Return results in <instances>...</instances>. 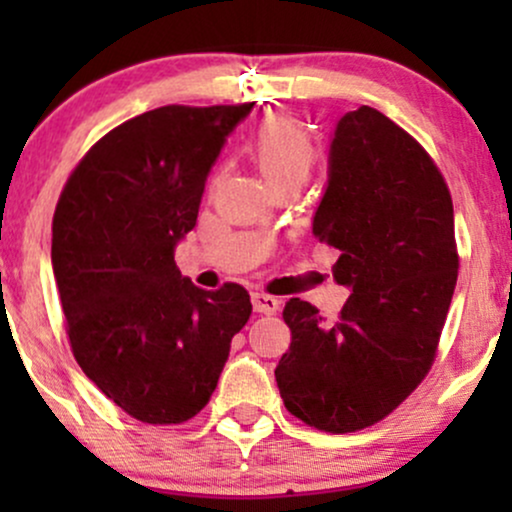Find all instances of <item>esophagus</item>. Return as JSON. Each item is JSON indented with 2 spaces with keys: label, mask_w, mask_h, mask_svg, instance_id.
<instances>
[{
  "label": "esophagus",
  "mask_w": 512,
  "mask_h": 512,
  "mask_svg": "<svg viewBox=\"0 0 512 512\" xmlns=\"http://www.w3.org/2000/svg\"><path fill=\"white\" fill-rule=\"evenodd\" d=\"M279 305V298L267 296V293H252V308H255V313L274 315L279 310Z\"/></svg>",
  "instance_id": "obj_1"
}]
</instances>
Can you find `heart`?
<instances>
[{
  "label": "heart",
  "mask_w": 512,
  "mask_h": 512,
  "mask_svg": "<svg viewBox=\"0 0 512 512\" xmlns=\"http://www.w3.org/2000/svg\"><path fill=\"white\" fill-rule=\"evenodd\" d=\"M250 154L274 192L281 187L301 190L315 168L317 146L301 122L272 115L257 125L250 139Z\"/></svg>",
  "instance_id": "heart-1"
}]
</instances>
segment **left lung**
Masks as SVG:
<instances>
[{"label":"left lung","instance_id":"left-lung-1","mask_svg":"<svg viewBox=\"0 0 512 512\" xmlns=\"http://www.w3.org/2000/svg\"><path fill=\"white\" fill-rule=\"evenodd\" d=\"M313 236L339 250L351 296L337 320L291 298V346L276 366L284 407L325 433L383 421L426 378L457 284L452 197L428 151L361 105L334 129Z\"/></svg>","mask_w":512,"mask_h":512}]
</instances>
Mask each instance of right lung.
Listing matches in <instances>:
<instances>
[{
  "label": "right lung",
  "mask_w": 512,
  "mask_h": 512,
  "mask_svg": "<svg viewBox=\"0 0 512 512\" xmlns=\"http://www.w3.org/2000/svg\"><path fill=\"white\" fill-rule=\"evenodd\" d=\"M250 110L163 105L132 117L86 151L57 199L52 269L72 354L144 424H185L207 407L233 334L250 320L243 286L199 289L173 257L223 142Z\"/></svg>",
  "instance_id": "add662e5"
}]
</instances>
